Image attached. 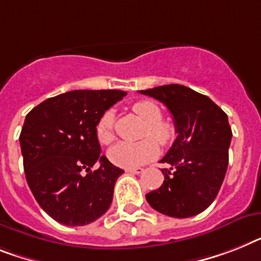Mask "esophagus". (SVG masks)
<instances>
[{
  "mask_svg": "<svg viewBox=\"0 0 261 261\" xmlns=\"http://www.w3.org/2000/svg\"><path fill=\"white\" fill-rule=\"evenodd\" d=\"M144 169L141 167H136V168H126L125 172H128V173H135V174H139L141 173Z\"/></svg>",
  "mask_w": 261,
  "mask_h": 261,
  "instance_id": "obj_1",
  "label": "esophagus"
}]
</instances>
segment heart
<instances>
[{
  "label": "heart",
  "mask_w": 261,
  "mask_h": 261,
  "mask_svg": "<svg viewBox=\"0 0 261 261\" xmlns=\"http://www.w3.org/2000/svg\"><path fill=\"white\" fill-rule=\"evenodd\" d=\"M132 111L139 116L141 120L146 122V128L144 130V139L139 143H121L112 146L109 150V159L113 164L124 168H135L149 163L153 160L159 153L155 139L161 145H167L172 141L174 136V128L171 122L161 120V109L153 101L141 100L132 105ZM113 112L108 111L101 116L96 125L97 139L101 144H111L115 139L113 133ZM149 137L155 139H149Z\"/></svg>",
  "instance_id": "b5f03b06"
}]
</instances>
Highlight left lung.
<instances>
[{"instance_id":"obj_1","label":"left lung","mask_w":261,"mask_h":261,"mask_svg":"<svg viewBox=\"0 0 261 261\" xmlns=\"http://www.w3.org/2000/svg\"><path fill=\"white\" fill-rule=\"evenodd\" d=\"M165 105L173 117L177 137L161 163L164 182L146 193L157 212L192 217L206 210L225 177L232 130L228 116L210 97L178 84L140 90Z\"/></svg>"}]
</instances>
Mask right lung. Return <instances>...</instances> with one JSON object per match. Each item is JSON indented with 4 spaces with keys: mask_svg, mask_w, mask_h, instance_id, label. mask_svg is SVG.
I'll return each mask as SVG.
<instances>
[{
    "mask_svg": "<svg viewBox=\"0 0 261 261\" xmlns=\"http://www.w3.org/2000/svg\"><path fill=\"white\" fill-rule=\"evenodd\" d=\"M122 90H72L50 97L27 115L19 144L34 199L64 225H87L109 210L118 176L101 156L100 117L125 96ZM97 164L99 168L93 169Z\"/></svg>",
    "mask_w": 261,
    "mask_h": 261,
    "instance_id": "obj_1",
    "label": "right lung"
}]
</instances>
